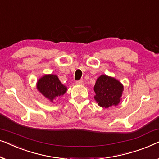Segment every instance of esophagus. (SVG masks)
<instances>
[{
	"label": "esophagus",
	"instance_id": "34e87169",
	"mask_svg": "<svg viewBox=\"0 0 159 159\" xmlns=\"http://www.w3.org/2000/svg\"><path fill=\"white\" fill-rule=\"evenodd\" d=\"M75 84H76L77 85H84V83L82 80H76Z\"/></svg>",
	"mask_w": 159,
	"mask_h": 159
}]
</instances>
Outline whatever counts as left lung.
<instances>
[{
  "instance_id": "obj_1",
  "label": "left lung",
  "mask_w": 159,
  "mask_h": 159,
  "mask_svg": "<svg viewBox=\"0 0 159 159\" xmlns=\"http://www.w3.org/2000/svg\"><path fill=\"white\" fill-rule=\"evenodd\" d=\"M123 86L115 78L102 75L98 78L93 90L94 99L100 107L108 108L117 106L120 102L123 91Z\"/></svg>"
}]
</instances>
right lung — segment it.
Wrapping results in <instances>:
<instances>
[{"label": "right lung", "instance_id": "add662e5", "mask_svg": "<svg viewBox=\"0 0 159 159\" xmlns=\"http://www.w3.org/2000/svg\"><path fill=\"white\" fill-rule=\"evenodd\" d=\"M37 89L51 102L63 95L67 91V87L62 84L56 75L53 74L44 75L40 78L37 83Z\"/></svg>", "mask_w": 159, "mask_h": 159}]
</instances>
